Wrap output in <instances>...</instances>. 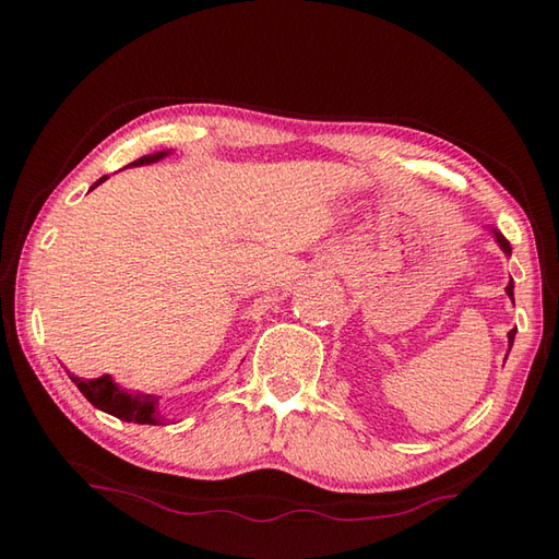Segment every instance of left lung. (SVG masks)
Instances as JSON below:
<instances>
[{"label": "left lung", "mask_w": 559, "mask_h": 559, "mask_svg": "<svg viewBox=\"0 0 559 559\" xmlns=\"http://www.w3.org/2000/svg\"><path fill=\"white\" fill-rule=\"evenodd\" d=\"M495 237H497V242H500V247L504 249V254H512V245L507 242V237L502 233H495ZM507 295L514 300V283H509L507 286ZM514 334H516V329L509 331V348H512V343H514Z\"/></svg>", "instance_id": "1"}]
</instances>
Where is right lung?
I'll return each mask as SVG.
<instances>
[{
    "label": "right lung",
    "mask_w": 559,
    "mask_h": 559,
    "mask_svg": "<svg viewBox=\"0 0 559 559\" xmlns=\"http://www.w3.org/2000/svg\"><path fill=\"white\" fill-rule=\"evenodd\" d=\"M165 156L163 153H153V156H144L134 160L132 165H144V163H156ZM105 177L96 185H100ZM93 185V187H96ZM71 382L79 386V391L86 396L93 406L115 415V418L127 420V423H139V425H163V415L158 408V396L153 394H129V391L117 386L108 374L96 377V379H81L71 374Z\"/></svg>",
    "instance_id": "1"
}]
</instances>
